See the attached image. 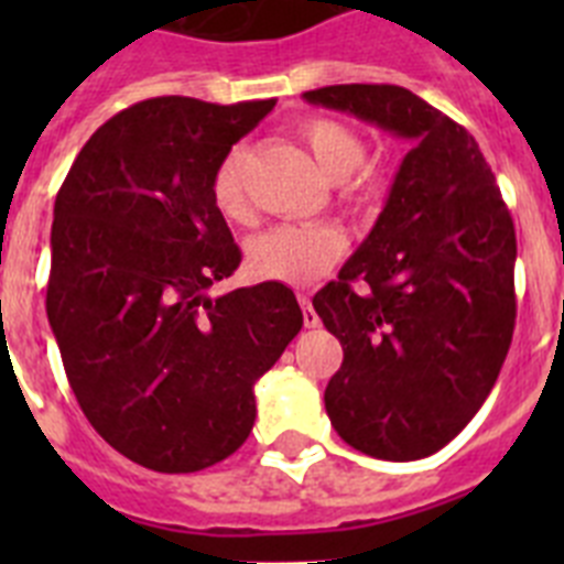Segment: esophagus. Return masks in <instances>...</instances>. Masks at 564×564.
<instances>
[{"label":"esophagus","instance_id":"obj_1","mask_svg":"<svg viewBox=\"0 0 564 564\" xmlns=\"http://www.w3.org/2000/svg\"><path fill=\"white\" fill-rule=\"evenodd\" d=\"M299 305H302V316H305V327H318V316H316V311H313L311 296H305V293H302V296H299Z\"/></svg>","mask_w":564,"mask_h":564}]
</instances>
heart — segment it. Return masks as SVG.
<instances>
[{"label":"heart","instance_id":"obj_1","mask_svg":"<svg viewBox=\"0 0 564 564\" xmlns=\"http://www.w3.org/2000/svg\"><path fill=\"white\" fill-rule=\"evenodd\" d=\"M296 134L313 154L318 172L338 186L341 206L350 212H376L390 192L392 172L383 161L367 158V143L350 123L311 115L299 121ZM248 149L231 147L212 174V203L228 223H248L253 217L246 188ZM347 239L341 228L279 226L248 242V268L253 276L282 282L291 288L313 285L341 259Z\"/></svg>","mask_w":564,"mask_h":564}]
</instances>
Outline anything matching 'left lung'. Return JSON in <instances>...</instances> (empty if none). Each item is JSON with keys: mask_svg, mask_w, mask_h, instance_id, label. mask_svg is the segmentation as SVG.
Listing matches in <instances>:
<instances>
[{"mask_svg": "<svg viewBox=\"0 0 564 564\" xmlns=\"http://www.w3.org/2000/svg\"><path fill=\"white\" fill-rule=\"evenodd\" d=\"M305 98L415 143L376 228L313 307L344 347L325 390L341 441L421 460L460 435L500 376L517 318L514 220L475 138L410 89L336 84Z\"/></svg>", "mask_w": 564, "mask_h": 564, "instance_id": "obj_1", "label": "left lung"}]
</instances>
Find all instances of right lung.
<instances>
[{"label":"right lung","instance_id":"right-lung-1","mask_svg":"<svg viewBox=\"0 0 564 564\" xmlns=\"http://www.w3.org/2000/svg\"><path fill=\"white\" fill-rule=\"evenodd\" d=\"M273 104H132L84 143L56 194L47 318L64 372L93 430L152 471L234 455L257 417L253 383L302 330L282 282L208 293L242 259L212 174Z\"/></svg>","mask_w":564,"mask_h":564}]
</instances>
